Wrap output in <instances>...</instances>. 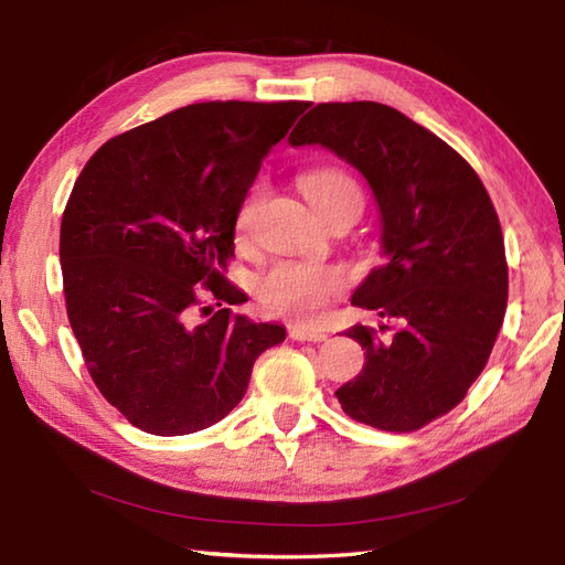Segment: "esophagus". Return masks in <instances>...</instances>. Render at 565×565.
<instances>
[{"label":"esophagus","instance_id":"esophagus-1","mask_svg":"<svg viewBox=\"0 0 565 565\" xmlns=\"http://www.w3.org/2000/svg\"><path fill=\"white\" fill-rule=\"evenodd\" d=\"M287 333H290L292 341H309V343H321L329 338L323 331H311V329H305V326H290Z\"/></svg>","mask_w":565,"mask_h":565}]
</instances>
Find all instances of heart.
<instances>
[{"instance_id": "heart-1", "label": "heart", "mask_w": 565, "mask_h": 565, "mask_svg": "<svg viewBox=\"0 0 565 565\" xmlns=\"http://www.w3.org/2000/svg\"><path fill=\"white\" fill-rule=\"evenodd\" d=\"M302 191L321 215L348 200H362L358 181L343 169H315L302 177ZM263 191L254 185L244 195L234 217V232L239 239H246L254 230L256 212ZM345 270L333 263L317 260H278L258 275L256 297L260 307L273 317L287 319L292 323H317L323 319L326 309L333 299L345 290Z\"/></svg>"}]
</instances>
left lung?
<instances>
[{
    "mask_svg": "<svg viewBox=\"0 0 565 565\" xmlns=\"http://www.w3.org/2000/svg\"><path fill=\"white\" fill-rule=\"evenodd\" d=\"M290 145H321L367 179L386 263L353 295L398 329L355 323L365 367L335 396L358 423L413 433L445 416L483 372L508 307L503 232L479 173L392 106L319 104Z\"/></svg>",
    "mask_w": 565,
    "mask_h": 565,
    "instance_id": "obj_1",
    "label": "left lung"
}]
</instances>
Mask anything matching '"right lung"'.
Here are the masks:
<instances>
[{
	"mask_svg": "<svg viewBox=\"0 0 565 565\" xmlns=\"http://www.w3.org/2000/svg\"><path fill=\"white\" fill-rule=\"evenodd\" d=\"M307 108L183 106L110 137L74 183L60 224L67 317L98 392L135 428H210L244 398L263 350L285 341L282 326L221 302H246L224 278L236 210Z\"/></svg>",
	"mask_w": 565,
	"mask_h": 565,
	"instance_id": "right-lung-1",
	"label": "right lung"
}]
</instances>
